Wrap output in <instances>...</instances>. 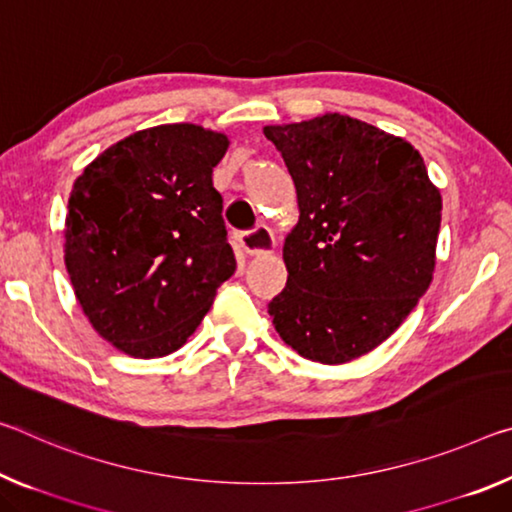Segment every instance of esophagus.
Segmentation results:
<instances>
[{"label": "esophagus", "mask_w": 512, "mask_h": 512, "mask_svg": "<svg viewBox=\"0 0 512 512\" xmlns=\"http://www.w3.org/2000/svg\"><path fill=\"white\" fill-rule=\"evenodd\" d=\"M239 246L246 255H266L273 253L275 239L269 227H255V230L239 234Z\"/></svg>", "instance_id": "1"}]
</instances>
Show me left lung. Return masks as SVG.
<instances>
[{"mask_svg": "<svg viewBox=\"0 0 512 512\" xmlns=\"http://www.w3.org/2000/svg\"><path fill=\"white\" fill-rule=\"evenodd\" d=\"M264 136L285 159L298 223L282 259L287 285L269 303L298 355L344 364L380 346L433 282L442 196L401 136L342 113Z\"/></svg>", "mask_w": 512, "mask_h": 512, "instance_id": "8db88e82", "label": "left lung"}]
</instances>
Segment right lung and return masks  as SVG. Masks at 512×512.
Segmentation results:
<instances>
[{
  "label": "right lung",
  "mask_w": 512,
  "mask_h": 512,
  "mask_svg": "<svg viewBox=\"0 0 512 512\" xmlns=\"http://www.w3.org/2000/svg\"><path fill=\"white\" fill-rule=\"evenodd\" d=\"M230 139L159 125L113 143L68 200L66 269L100 337L132 358H164L193 335L237 269L212 173Z\"/></svg>",
  "instance_id": "right-lung-1"
}]
</instances>
